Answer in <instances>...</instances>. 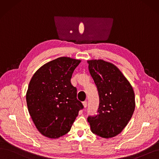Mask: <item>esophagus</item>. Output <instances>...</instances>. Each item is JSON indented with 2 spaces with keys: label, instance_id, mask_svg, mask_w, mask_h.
<instances>
[{
  "label": "esophagus",
  "instance_id": "obj_1",
  "mask_svg": "<svg viewBox=\"0 0 159 159\" xmlns=\"http://www.w3.org/2000/svg\"><path fill=\"white\" fill-rule=\"evenodd\" d=\"M83 105H84V108H86V107H87V102H86V101L83 102Z\"/></svg>",
  "mask_w": 159,
  "mask_h": 159
}]
</instances>
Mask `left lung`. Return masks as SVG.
Returning <instances> with one entry per match:
<instances>
[{
    "label": "left lung",
    "instance_id": "8db88e82",
    "mask_svg": "<svg viewBox=\"0 0 159 159\" xmlns=\"http://www.w3.org/2000/svg\"><path fill=\"white\" fill-rule=\"evenodd\" d=\"M99 99L97 114L89 116L91 131L104 138L119 134L131 119L135 96L130 83L113 63L102 60L88 61Z\"/></svg>",
    "mask_w": 159,
    "mask_h": 159
}]
</instances>
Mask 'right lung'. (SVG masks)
Returning <instances> with one entry per match:
<instances>
[{
  "mask_svg": "<svg viewBox=\"0 0 159 159\" xmlns=\"http://www.w3.org/2000/svg\"><path fill=\"white\" fill-rule=\"evenodd\" d=\"M80 60L61 57L44 64L31 78L26 93L29 113L43 136L56 139L68 133L83 105L70 83Z\"/></svg>",
  "mask_w": 159,
  "mask_h": 159,
  "instance_id": "right-lung-1",
  "label": "right lung"
}]
</instances>
